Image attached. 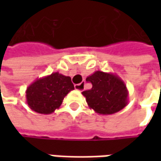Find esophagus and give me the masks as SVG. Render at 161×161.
Returning a JSON list of instances; mask_svg holds the SVG:
<instances>
[{
  "instance_id": "esophagus-1",
  "label": "esophagus",
  "mask_w": 161,
  "mask_h": 161,
  "mask_svg": "<svg viewBox=\"0 0 161 161\" xmlns=\"http://www.w3.org/2000/svg\"><path fill=\"white\" fill-rule=\"evenodd\" d=\"M84 87H85V86H84V82H81V83L74 85V88H75V90H79V91H83Z\"/></svg>"
}]
</instances>
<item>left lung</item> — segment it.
<instances>
[{
	"label": "left lung",
	"instance_id": "left-lung-1",
	"mask_svg": "<svg viewBox=\"0 0 161 161\" xmlns=\"http://www.w3.org/2000/svg\"><path fill=\"white\" fill-rule=\"evenodd\" d=\"M92 88L82 92L90 108L99 114H112L128 104V90L124 80L114 73L95 71L86 79Z\"/></svg>",
	"mask_w": 161,
	"mask_h": 161
}]
</instances>
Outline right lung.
Returning a JSON list of instances; mask_svg holds the SVG:
<instances>
[{
    "label": "right lung",
    "instance_id": "1",
    "mask_svg": "<svg viewBox=\"0 0 161 161\" xmlns=\"http://www.w3.org/2000/svg\"><path fill=\"white\" fill-rule=\"evenodd\" d=\"M74 90L71 77L53 72L36 80L26 90L28 107L39 114H52L60 108L65 96Z\"/></svg>",
    "mask_w": 161,
    "mask_h": 161
}]
</instances>
